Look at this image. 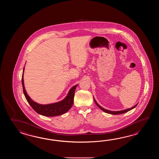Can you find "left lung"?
<instances>
[{"mask_svg":"<svg viewBox=\"0 0 159 159\" xmlns=\"http://www.w3.org/2000/svg\"><path fill=\"white\" fill-rule=\"evenodd\" d=\"M94 99L95 103H96V105L98 106V107L99 108H101L102 110L103 111L105 112H106V113H108V114H114V115H117V114H123V113H125L126 112H128L129 111H130V110H131L132 109H133L134 108H135V107L137 106V105H135L134 107H132L131 108H128V109H125V110H121V111H110V110H106V109H105V108H103V107H102L101 106H99V105H98V103L96 102V101L95 100L94 98Z\"/></svg>","mask_w":159,"mask_h":159,"instance_id":"1","label":"left lung"}]
</instances>
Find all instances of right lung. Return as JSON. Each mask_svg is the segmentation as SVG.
I'll return each mask as SVG.
<instances>
[{
    "mask_svg": "<svg viewBox=\"0 0 159 159\" xmlns=\"http://www.w3.org/2000/svg\"><path fill=\"white\" fill-rule=\"evenodd\" d=\"M24 71V67L21 78L23 93L27 102L35 111L40 115L45 116H56L64 114L71 108L73 104L75 90L77 86V84L75 85L70 89L67 96L62 101L52 104L40 105L32 101V99L28 96V95L27 94L24 87L23 79Z\"/></svg>",
    "mask_w": 159,
    "mask_h": 159,
    "instance_id": "obj_1",
    "label": "right lung"
}]
</instances>
